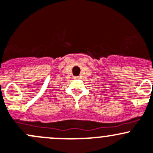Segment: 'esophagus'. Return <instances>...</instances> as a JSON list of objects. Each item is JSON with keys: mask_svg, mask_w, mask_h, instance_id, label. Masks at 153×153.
Returning <instances> with one entry per match:
<instances>
[{"mask_svg": "<svg viewBox=\"0 0 153 153\" xmlns=\"http://www.w3.org/2000/svg\"><path fill=\"white\" fill-rule=\"evenodd\" d=\"M74 79H78L79 76H74Z\"/></svg>", "mask_w": 153, "mask_h": 153, "instance_id": "esophagus-1", "label": "esophagus"}]
</instances>
